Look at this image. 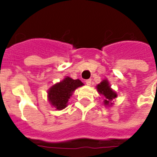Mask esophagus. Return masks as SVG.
I'll list each match as a JSON object with an SVG mask.
<instances>
[{
    "instance_id": "34e87169",
    "label": "esophagus",
    "mask_w": 157,
    "mask_h": 157,
    "mask_svg": "<svg viewBox=\"0 0 157 157\" xmlns=\"http://www.w3.org/2000/svg\"><path fill=\"white\" fill-rule=\"evenodd\" d=\"M86 84L87 85V86H90V85H91V80H90V79H89V80H86Z\"/></svg>"
}]
</instances>
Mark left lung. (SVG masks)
Segmentation results:
<instances>
[{
  "mask_svg": "<svg viewBox=\"0 0 157 157\" xmlns=\"http://www.w3.org/2000/svg\"><path fill=\"white\" fill-rule=\"evenodd\" d=\"M96 88L98 90V94H103L105 97V99L103 101L105 106H111L112 105V101L115 98H117V94L115 92L109 85V82L107 80H103L101 83H99L98 86H96Z\"/></svg>",
  "mask_w": 157,
  "mask_h": 157,
  "instance_id": "8db88e82",
  "label": "left lung"
}]
</instances>
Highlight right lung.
I'll return each mask as SVG.
<instances>
[{
	"instance_id": "1",
	"label": "right lung",
	"mask_w": 157,
	"mask_h": 157,
	"mask_svg": "<svg viewBox=\"0 0 157 157\" xmlns=\"http://www.w3.org/2000/svg\"><path fill=\"white\" fill-rule=\"evenodd\" d=\"M84 84L79 79L73 80L67 76L62 81L56 83L48 90V100L56 110H63L67 106L70 97L74 90Z\"/></svg>"
}]
</instances>
